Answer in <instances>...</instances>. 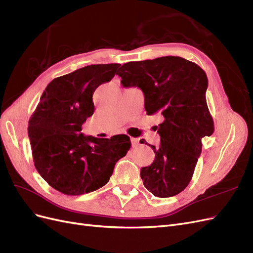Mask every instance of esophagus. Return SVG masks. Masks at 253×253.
Instances as JSON below:
<instances>
[{"instance_id":"34e87169","label":"esophagus","mask_w":253,"mask_h":253,"mask_svg":"<svg viewBox=\"0 0 253 253\" xmlns=\"http://www.w3.org/2000/svg\"><path fill=\"white\" fill-rule=\"evenodd\" d=\"M131 141H132V145L133 147H138L139 145V139L138 138H131Z\"/></svg>"}]
</instances>
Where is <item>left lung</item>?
<instances>
[{"label":"left lung","mask_w":253,"mask_h":253,"mask_svg":"<svg viewBox=\"0 0 253 253\" xmlns=\"http://www.w3.org/2000/svg\"><path fill=\"white\" fill-rule=\"evenodd\" d=\"M117 75L125 87L136 86L143 91L148 115L164 116L157 131L160 145H151L154 162L140 171L144 187L163 198L180 193L193 176L202 139L214 132L206 101V73L189 60L167 56L125 63Z\"/></svg>","instance_id":"left-lung-1"}]
</instances>
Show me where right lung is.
<instances>
[{
  "instance_id": "obj_1",
  "label": "right lung",
  "mask_w": 253,
  "mask_h": 253,
  "mask_svg": "<svg viewBox=\"0 0 253 253\" xmlns=\"http://www.w3.org/2000/svg\"><path fill=\"white\" fill-rule=\"evenodd\" d=\"M118 63L84 66L53 79L28 122L37 171L66 195L89 193L108 183L114 167L131 148L129 137L96 138L81 133L94 114L93 94L116 75Z\"/></svg>"
}]
</instances>
